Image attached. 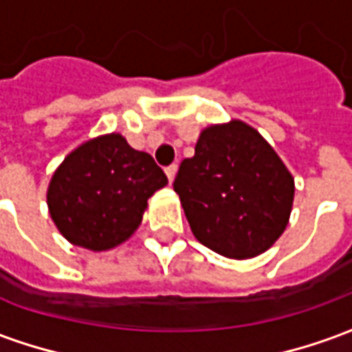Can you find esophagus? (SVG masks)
Wrapping results in <instances>:
<instances>
[{
  "label": "esophagus",
  "mask_w": 352,
  "mask_h": 352,
  "mask_svg": "<svg viewBox=\"0 0 352 352\" xmlns=\"http://www.w3.org/2000/svg\"><path fill=\"white\" fill-rule=\"evenodd\" d=\"M166 175H168L169 183H173V181H175V175H177V166H175V164H171L169 168H166Z\"/></svg>",
  "instance_id": "obj_1"
}]
</instances>
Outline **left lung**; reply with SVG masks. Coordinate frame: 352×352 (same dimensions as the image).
I'll use <instances>...</instances> for the list:
<instances>
[{"label":"left lung","instance_id":"obj_1","mask_svg":"<svg viewBox=\"0 0 352 352\" xmlns=\"http://www.w3.org/2000/svg\"><path fill=\"white\" fill-rule=\"evenodd\" d=\"M173 188L194 237L226 258H254L287 230L294 177L256 128L239 118L201 130Z\"/></svg>","mask_w":352,"mask_h":352}]
</instances>
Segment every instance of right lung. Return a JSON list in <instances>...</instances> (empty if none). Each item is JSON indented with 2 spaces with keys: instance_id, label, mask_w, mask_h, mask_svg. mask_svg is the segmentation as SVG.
<instances>
[{
  "instance_id": "obj_1",
  "label": "right lung",
  "mask_w": 352,
  "mask_h": 352,
  "mask_svg": "<svg viewBox=\"0 0 352 352\" xmlns=\"http://www.w3.org/2000/svg\"><path fill=\"white\" fill-rule=\"evenodd\" d=\"M168 177L153 156L105 133L73 148L50 177L47 206L58 232L72 245L101 252L130 239L154 192Z\"/></svg>"
}]
</instances>
